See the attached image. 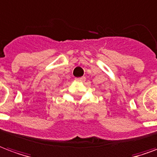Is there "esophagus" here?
<instances>
[{
	"mask_svg": "<svg viewBox=\"0 0 157 157\" xmlns=\"http://www.w3.org/2000/svg\"><path fill=\"white\" fill-rule=\"evenodd\" d=\"M75 81H77V82H84L86 80L85 76H82V77H79V78H75Z\"/></svg>",
	"mask_w": 157,
	"mask_h": 157,
	"instance_id": "obj_1",
	"label": "esophagus"
}]
</instances>
